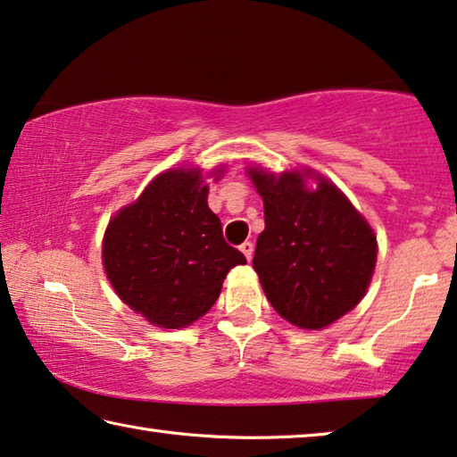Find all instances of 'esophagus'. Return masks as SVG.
Returning <instances> with one entry per match:
<instances>
[{
    "mask_svg": "<svg viewBox=\"0 0 457 457\" xmlns=\"http://www.w3.org/2000/svg\"><path fill=\"white\" fill-rule=\"evenodd\" d=\"M238 249L243 251V255L247 257V262H251V259H253V243L251 241H245Z\"/></svg>",
    "mask_w": 457,
    "mask_h": 457,
    "instance_id": "1",
    "label": "esophagus"
}]
</instances>
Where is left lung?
I'll return each instance as SVG.
<instances>
[{
	"label": "left lung",
	"mask_w": 457,
	"mask_h": 457,
	"mask_svg": "<svg viewBox=\"0 0 457 457\" xmlns=\"http://www.w3.org/2000/svg\"><path fill=\"white\" fill-rule=\"evenodd\" d=\"M263 198L265 230L255 268L270 304L300 328L328 327L366 296L378 243L366 219L333 181L311 173L247 171Z\"/></svg>",
	"instance_id": "left-lung-1"
}]
</instances>
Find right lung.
I'll use <instances>...</instances> for the list:
<instances>
[{"label":"right lung","mask_w":457,"mask_h":457,"mask_svg":"<svg viewBox=\"0 0 457 457\" xmlns=\"http://www.w3.org/2000/svg\"><path fill=\"white\" fill-rule=\"evenodd\" d=\"M102 259L124 304L163 328L204 317L227 273L247 263L224 241L202 171L184 167L157 175L110 220Z\"/></svg>","instance_id":"right-lung-1"}]
</instances>
